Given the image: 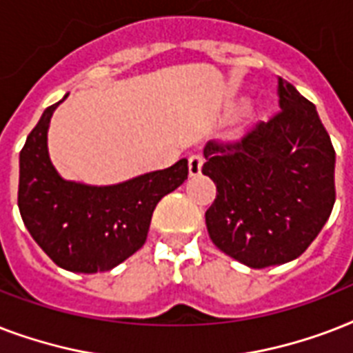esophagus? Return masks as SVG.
I'll use <instances>...</instances> for the list:
<instances>
[{
	"mask_svg": "<svg viewBox=\"0 0 353 353\" xmlns=\"http://www.w3.org/2000/svg\"><path fill=\"white\" fill-rule=\"evenodd\" d=\"M205 163V157L201 154H192L188 157V172H190V176H198L199 172H201V166Z\"/></svg>",
	"mask_w": 353,
	"mask_h": 353,
	"instance_id": "1",
	"label": "esophagus"
}]
</instances>
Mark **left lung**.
<instances>
[{"label": "left lung", "mask_w": 353, "mask_h": 353, "mask_svg": "<svg viewBox=\"0 0 353 353\" xmlns=\"http://www.w3.org/2000/svg\"><path fill=\"white\" fill-rule=\"evenodd\" d=\"M280 110L236 141H209L201 172L216 185L210 240L252 269L295 260L335 203V150L312 102L279 77Z\"/></svg>", "instance_id": "8db88e82"}]
</instances>
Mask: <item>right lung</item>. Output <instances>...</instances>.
<instances>
[{
	"label": "right lung",
	"mask_w": 353,
	"mask_h": 353,
	"mask_svg": "<svg viewBox=\"0 0 353 353\" xmlns=\"http://www.w3.org/2000/svg\"><path fill=\"white\" fill-rule=\"evenodd\" d=\"M58 104L43 112L19 152V214L57 265L74 273L110 271L144 245L155 205L183 185L188 161L112 187L65 181L47 152Z\"/></svg>",
	"instance_id": "right-lung-1"
}]
</instances>
